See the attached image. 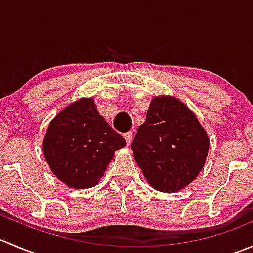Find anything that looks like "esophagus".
<instances>
[{"mask_svg": "<svg viewBox=\"0 0 253 253\" xmlns=\"http://www.w3.org/2000/svg\"><path fill=\"white\" fill-rule=\"evenodd\" d=\"M125 139H126V144L129 145L132 143V132H127V133H125Z\"/></svg>", "mask_w": 253, "mask_h": 253, "instance_id": "34e87169", "label": "esophagus"}]
</instances>
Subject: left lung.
<instances>
[{
	"label": "left lung",
	"mask_w": 253,
	"mask_h": 253,
	"mask_svg": "<svg viewBox=\"0 0 253 253\" xmlns=\"http://www.w3.org/2000/svg\"><path fill=\"white\" fill-rule=\"evenodd\" d=\"M134 159L154 190L187 187L206 164L209 138L195 112L171 95L154 96L132 143Z\"/></svg>",
	"instance_id": "obj_1"
}]
</instances>
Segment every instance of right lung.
Segmentation results:
<instances>
[{
  "instance_id": "obj_1",
  "label": "right lung",
  "mask_w": 253,
  "mask_h": 253,
  "mask_svg": "<svg viewBox=\"0 0 253 253\" xmlns=\"http://www.w3.org/2000/svg\"><path fill=\"white\" fill-rule=\"evenodd\" d=\"M126 141L99 114L93 98L62 109L47 127L42 152L52 174L75 190L98 185Z\"/></svg>"
}]
</instances>
